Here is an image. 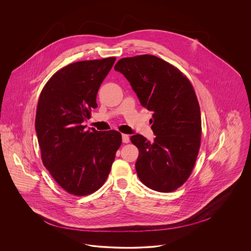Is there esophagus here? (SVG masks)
Here are the masks:
<instances>
[{"label": "esophagus", "mask_w": 251, "mask_h": 251, "mask_svg": "<svg viewBox=\"0 0 251 251\" xmlns=\"http://www.w3.org/2000/svg\"><path fill=\"white\" fill-rule=\"evenodd\" d=\"M122 142L123 143H129L130 142V136L128 134L123 133L122 134Z\"/></svg>", "instance_id": "1"}]
</instances>
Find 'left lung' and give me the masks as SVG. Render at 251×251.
<instances>
[{"label": "left lung", "instance_id": "left-lung-1", "mask_svg": "<svg viewBox=\"0 0 251 251\" xmlns=\"http://www.w3.org/2000/svg\"><path fill=\"white\" fill-rule=\"evenodd\" d=\"M115 71L130 82L141 105L153 113V142L138 133L131 136L139 151L138 178L155 191L178 189L189 178L201 147V109L190 81L151 54L122 58Z\"/></svg>", "mask_w": 251, "mask_h": 251}]
</instances>
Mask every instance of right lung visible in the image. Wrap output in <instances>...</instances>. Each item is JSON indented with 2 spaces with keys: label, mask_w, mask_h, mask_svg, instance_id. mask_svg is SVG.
I'll use <instances>...</instances> for the list:
<instances>
[{
  "label": "right lung",
  "mask_w": 251,
  "mask_h": 251,
  "mask_svg": "<svg viewBox=\"0 0 251 251\" xmlns=\"http://www.w3.org/2000/svg\"><path fill=\"white\" fill-rule=\"evenodd\" d=\"M116 57L80 61L55 72L43 87L36 108L41 159L51 177L74 196L100 189L107 179L121 134L84 131V120L98 106V90Z\"/></svg>",
  "instance_id": "add662e5"
}]
</instances>
